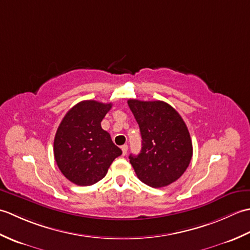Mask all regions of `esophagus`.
<instances>
[{
    "instance_id": "1",
    "label": "esophagus",
    "mask_w": 250,
    "mask_h": 250,
    "mask_svg": "<svg viewBox=\"0 0 250 250\" xmlns=\"http://www.w3.org/2000/svg\"><path fill=\"white\" fill-rule=\"evenodd\" d=\"M121 150H122V155H126V152H128V145H122L121 146Z\"/></svg>"
}]
</instances>
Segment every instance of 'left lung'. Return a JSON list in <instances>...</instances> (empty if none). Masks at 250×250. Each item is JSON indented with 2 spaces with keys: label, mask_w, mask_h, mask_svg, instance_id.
<instances>
[{
  "label": "left lung",
  "mask_w": 250,
  "mask_h": 250,
  "mask_svg": "<svg viewBox=\"0 0 250 250\" xmlns=\"http://www.w3.org/2000/svg\"><path fill=\"white\" fill-rule=\"evenodd\" d=\"M128 105L142 135L141 152L129 157L137 177L153 188L176 182L192 158V142L185 121L163 101L130 99Z\"/></svg>",
  "instance_id": "left-lung-1"
}]
</instances>
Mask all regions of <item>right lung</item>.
Instances as JSON below:
<instances>
[{
	"label": "right lung",
	"mask_w": 250,
	"mask_h": 250,
	"mask_svg": "<svg viewBox=\"0 0 250 250\" xmlns=\"http://www.w3.org/2000/svg\"><path fill=\"white\" fill-rule=\"evenodd\" d=\"M111 103L82 101L67 111L54 141V155L61 173L78 186H91L104 178L122 151L101 121Z\"/></svg>",
	"instance_id": "right-lung-1"
}]
</instances>
